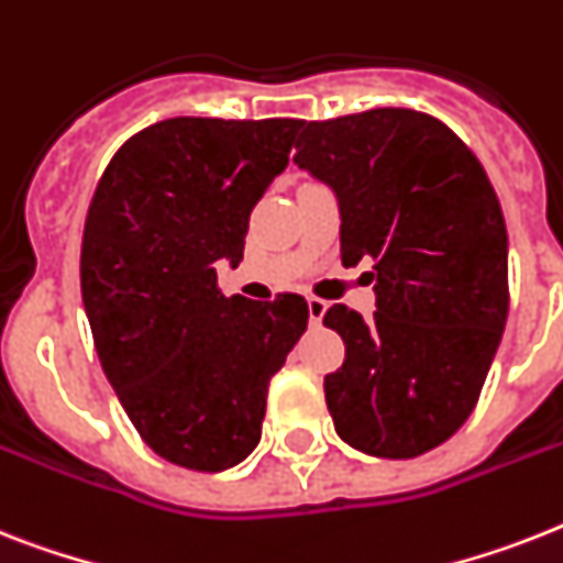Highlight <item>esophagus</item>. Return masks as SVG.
Returning a JSON list of instances; mask_svg holds the SVG:
<instances>
[{
	"label": "esophagus",
	"mask_w": 563,
	"mask_h": 563,
	"mask_svg": "<svg viewBox=\"0 0 563 563\" xmlns=\"http://www.w3.org/2000/svg\"><path fill=\"white\" fill-rule=\"evenodd\" d=\"M306 306H309V321L318 327L323 321V314H327V300H321V297H306Z\"/></svg>",
	"instance_id": "obj_1"
}]
</instances>
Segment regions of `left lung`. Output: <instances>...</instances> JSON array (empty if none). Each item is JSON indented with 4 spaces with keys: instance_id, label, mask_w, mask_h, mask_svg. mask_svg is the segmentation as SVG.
Instances as JSON below:
<instances>
[{
    "instance_id": "obj_1",
    "label": "left lung",
    "mask_w": 563,
    "mask_h": 563,
    "mask_svg": "<svg viewBox=\"0 0 563 563\" xmlns=\"http://www.w3.org/2000/svg\"><path fill=\"white\" fill-rule=\"evenodd\" d=\"M295 164L332 187L341 263L369 266L376 312L329 306L344 364L323 378L338 437L408 460L472 416L509 314V236L477 155L437 118L369 109L300 123Z\"/></svg>"
}]
</instances>
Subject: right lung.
Returning <instances> with one entry per match:
<instances>
[{
    "label": "right lung",
    "mask_w": 563,
    "mask_h": 563,
    "mask_svg": "<svg viewBox=\"0 0 563 563\" xmlns=\"http://www.w3.org/2000/svg\"><path fill=\"white\" fill-rule=\"evenodd\" d=\"M300 121L167 118L135 132L91 196L80 291L109 385L167 463L225 472L257 448L268 382L306 332L300 295L225 297L249 217Z\"/></svg>",
    "instance_id": "1"
}]
</instances>
